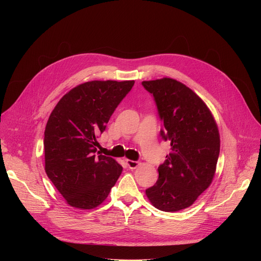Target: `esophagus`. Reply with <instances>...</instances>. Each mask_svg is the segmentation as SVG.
Returning a JSON list of instances; mask_svg holds the SVG:
<instances>
[{
	"label": "esophagus",
	"mask_w": 261,
	"mask_h": 261,
	"mask_svg": "<svg viewBox=\"0 0 261 261\" xmlns=\"http://www.w3.org/2000/svg\"><path fill=\"white\" fill-rule=\"evenodd\" d=\"M126 163H127V165H128V167H129L130 169H135V168H138V167H139V165H140V163H139V162H136V161H131V160H126Z\"/></svg>",
	"instance_id": "esophagus-1"
}]
</instances>
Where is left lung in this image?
I'll return each instance as SVG.
<instances>
[{"label":"left lung","mask_w":261,"mask_h":261,"mask_svg":"<svg viewBox=\"0 0 261 261\" xmlns=\"http://www.w3.org/2000/svg\"><path fill=\"white\" fill-rule=\"evenodd\" d=\"M163 121L162 138L171 151L159 166V180L146 195L163 212L189 207L212 184L220 152V134L208 107L172 78L143 81Z\"/></svg>","instance_id":"left-lung-1"}]
</instances>
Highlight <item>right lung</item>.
Segmentation results:
<instances>
[{"label": "right lung", "instance_id": "add662e5", "mask_svg": "<svg viewBox=\"0 0 261 261\" xmlns=\"http://www.w3.org/2000/svg\"><path fill=\"white\" fill-rule=\"evenodd\" d=\"M134 80H93L68 91L51 111L44 131L45 172L71 206L92 210L115 185L122 167L97 155L98 134L130 92Z\"/></svg>", "mask_w": 261, "mask_h": 261}]
</instances>
